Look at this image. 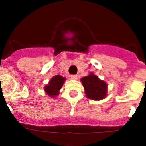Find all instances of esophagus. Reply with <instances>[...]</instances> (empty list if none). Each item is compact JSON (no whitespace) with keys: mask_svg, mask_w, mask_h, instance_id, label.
Instances as JSON below:
<instances>
[{"mask_svg":"<svg viewBox=\"0 0 146 146\" xmlns=\"http://www.w3.org/2000/svg\"><path fill=\"white\" fill-rule=\"evenodd\" d=\"M70 78L73 80H76L78 79V76L77 75H71Z\"/></svg>","mask_w":146,"mask_h":146,"instance_id":"esophagus-1","label":"esophagus"}]
</instances>
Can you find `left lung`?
Wrapping results in <instances>:
<instances>
[{
  "label": "left lung",
  "mask_w": 146,
  "mask_h": 146,
  "mask_svg": "<svg viewBox=\"0 0 146 146\" xmlns=\"http://www.w3.org/2000/svg\"><path fill=\"white\" fill-rule=\"evenodd\" d=\"M80 81L84 87L86 96L89 99L100 101L108 96V84L92 72L87 76L81 78Z\"/></svg>",
  "instance_id": "left-lung-1"
}]
</instances>
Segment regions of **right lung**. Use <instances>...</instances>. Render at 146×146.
I'll return each mask as SVG.
<instances>
[{
  "label": "right lung",
  "instance_id": "right-lung-1",
  "mask_svg": "<svg viewBox=\"0 0 146 146\" xmlns=\"http://www.w3.org/2000/svg\"><path fill=\"white\" fill-rule=\"evenodd\" d=\"M66 78L60 75L53 76L49 81L48 84L44 87V91L46 95L50 98H55L60 93V90L63 86Z\"/></svg>",
  "mask_w": 146,
  "mask_h": 146
}]
</instances>
